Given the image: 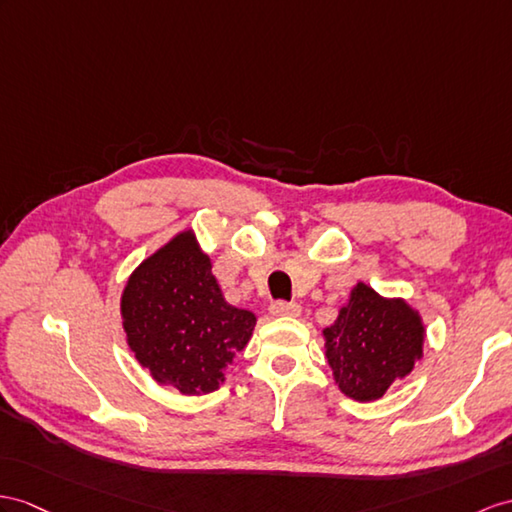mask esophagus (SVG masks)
Returning <instances> with one entry per match:
<instances>
[{"label": "esophagus", "instance_id": "34e87169", "mask_svg": "<svg viewBox=\"0 0 512 512\" xmlns=\"http://www.w3.org/2000/svg\"><path fill=\"white\" fill-rule=\"evenodd\" d=\"M269 313L273 317H297L302 313V308H299V304L295 302H273L269 306Z\"/></svg>", "mask_w": 512, "mask_h": 512}]
</instances>
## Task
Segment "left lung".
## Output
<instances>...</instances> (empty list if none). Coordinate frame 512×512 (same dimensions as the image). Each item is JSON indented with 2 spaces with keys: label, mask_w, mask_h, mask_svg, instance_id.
<instances>
[{
  "label": "left lung",
  "mask_w": 512,
  "mask_h": 512,
  "mask_svg": "<svg viewBox=\"0 0 512 512\" xmlns=\"http://www.w3.org/2000/svg\"><path fill=\"white\" fill-rule=\"evenodd\" d=\"M326 358L341 393L373 402L413 371L423 356L426 328L417 310L400 297H382L358 282L350 302L323 330Z\"/></svg>",
  "instance_id": "8db88e82"
}]
</instances>
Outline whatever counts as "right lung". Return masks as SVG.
Listing matches in <instances>:
<instances>
[{"mask_svg":"<svg viewBox=\"0 0 512 512\" xmlns=\"http://www.w3.org/2000/svg\"><path fill=\"white\" fill-rule=\"evenodd\" d=\"M123 330L141 367L182 395H206L247 345L256 315L230 306L193 230L132 271L121 295Z\"/></svg>","mask_w":512,"mask_h":512,"instance_id":"right-lung-1","label":"right lung"}]
</instances>
